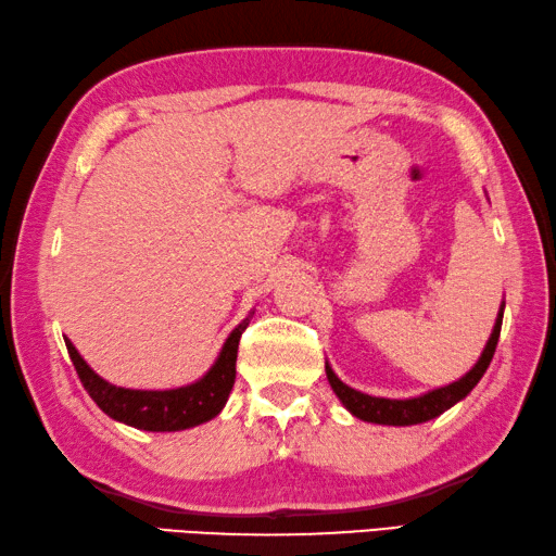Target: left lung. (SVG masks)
<instances>
[{"label":"left lung","mask_w":556,"mask_h":556,"mask_svg":"<svg viewBox=\"0 0 556 556\" xmlns=\"http://www.w3.org/2000/svg\"><path fill=\"white\" fill-rule=\"evenodd\" d=\"M503 308H506V304H501L496 326H493L491 338L486 342V348H483L477 365H473L462 379L447 383V387L432 389L416 399L369 396V393H362L357 389L348 387V383H342L336 371H332L326 362V375H328L330 387H332V391H336V396L340 399L342 406H345L352 416L359 420H367V422H377V426H418V422L438 418L440 413H445L447 408L454 406V403H459L464 396H467V393L477 387L479 379L483 377V371L489 369L493 352H496V345H498Z\"/></svg>","instance_id":"obj_1"}]
</instances>
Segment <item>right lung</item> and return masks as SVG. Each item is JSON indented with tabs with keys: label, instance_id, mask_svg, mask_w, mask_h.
<instances>
[{
	"label": "right lung",
	"instance_id": "obj_1",
	"mask_svg": "<svg viewBox=\"0 0 556 556\" xmlns=\"http://www.w3.org/2000/svg\"><path fill=\"white\" fill-rule=\"evenodd\" d=\"M252 316L238 323L236 330L230 332L228 340L220 348L218 357L204 377L194 383L167 391H140L114 387L102 379L97 371L87 365L83 355L75 350L73 342L65 338L70 359L77 369V377L83 381L89 396L102 408L109 418L126 422L130 428L150 430V432H177L201 426L211 418H216L224 410L230 396V389L236 383V359H238V342L243 330L248 328Z\"/></svg>",
	"mask_w": 556,
	"mask_h": 556
}]
</instances>
